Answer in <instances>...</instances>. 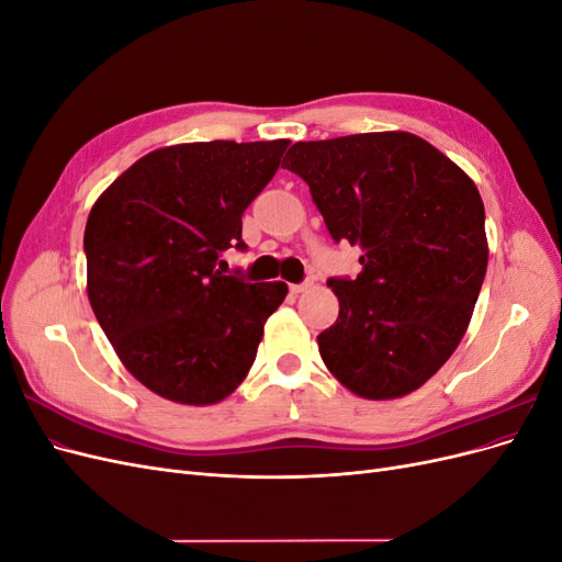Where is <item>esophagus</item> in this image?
I'll list each match as a JSON object with an SVG mask.
<instances>
[{"instance_id": "obj_1", "label": "esophagus", "mask_w": 562, "mask_h": 562, "mask_svg": "<svg viewBox=\"0 0 562 562\" xmlns=\"http://www.w3.org/2000/svg\"><path fill=\"white\" fill-rule=\"evenodd\" d=\"M312 285V281H302V283H293L291 285V291L297 295V293H304V291H307V288Z\"/></svg>"}]
</instances>
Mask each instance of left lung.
<instances>
[{"mask_svg": "<svg viewBox=\"0 0 562 562\" xmlns=\"http://www.w3.org/2000/svg\"><path fill=\"white\" fill-rule=\"evenodd\" d=\"M283 168L310 184L333 239L359 246L356 279H328L339 316L321 359L356 396L401 398L469 328L487 269L479 187L405 131L295 143Z\"/></svg>", "mask_w": 562, "mask_h": 562, "instance_id": "left-lung-1", "label": "left lung"}]
</instances>
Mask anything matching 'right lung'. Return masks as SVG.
I'll return each instance as SVG.
<instances>
[{
    "instance_id": "right-lung-1",
    "label": "right lung",
    "mask_w": 562,
    "mask_h": 562,
    "mask_svg": "<svg viewBox=\"0 0 562 562\" xmlns=\"http://www.w3.org/2000/svg\"><path fill=\"white\" fill-rule=\"evenodd\" d=\"M285 147H161L93 203L83 232L91 310L119 361L161 398L213 405L248 375L288 285L225 277L215 265L227 248H246L241 215Z\"/></svg>"
}]
</instances>
